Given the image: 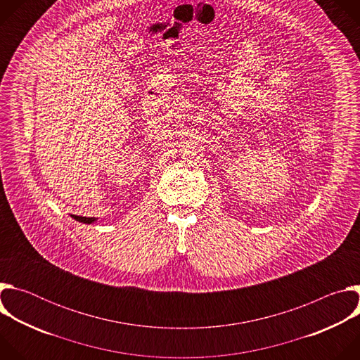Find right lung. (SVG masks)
Listing matches in <instances>:
<instances>
[{"mask_svg": "<svg viewBox=\"0 0 360 360\" xmlns=\"http://www.w3.org/2000/svg\"><path fill=\"white\" fill-rule=\"evenodd\" d=\"M74 219H77L78 222H82V224H92L94 221H96L95 218H86V217H78V215H72Z\"/></svg>", "mask_w": 360, "mask_h": 360, "instance_id": "obj_1", "label": "right lung"}]
</instances>
